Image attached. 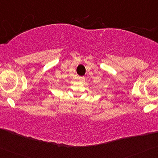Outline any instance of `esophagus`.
Instances as JSON below:
<instances>
[{
    "instance_id": "esophagus-1",
    "label": "esophagus",
    "mask_w": 158,
    "mask_h": 158,
    "mask_svg": "<svg viewBox=\"0 0 158 158\" xmlns=\"http://www.w3.org/2000/svg\"><path fill=\"white\" fill-rule=\"evenodd\" d=\"M79 80L81 81H85V77L84 76H81V77H79Z\"/></svg>"
}]
</instances>
